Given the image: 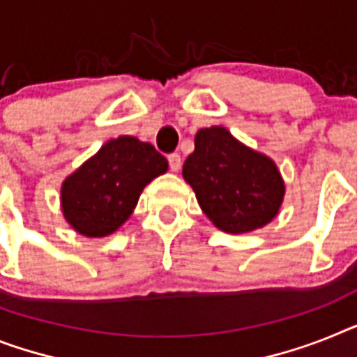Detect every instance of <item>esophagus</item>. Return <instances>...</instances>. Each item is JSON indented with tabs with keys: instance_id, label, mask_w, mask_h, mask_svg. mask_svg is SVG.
Here are the masks:
<instances>
[{
	"instance_id": "1",
	"label": "esophagus",
	"mask_w": 357,
	"mask_h": 357,
	"mask_svg": "<svg viewBox=\"0 0 357 357\" xmlns=\"http://www.w3.org/2000/svg\"><path fill=\"white\" fill-rule=\"evenodd\" d=\"M169 167L172 172H178L181 169V155L179 154H170L169 155Z\"/></svg>"
}]
</instances>
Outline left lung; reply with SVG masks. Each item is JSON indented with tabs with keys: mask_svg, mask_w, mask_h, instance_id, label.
Returning a JSON list of instances; mask_svg holds the SVG:
<instances>
[{
	"mask_svg": "<svg viewBox=\"0 0 357 357\" xmlns=\"http://www.w3.org/2000/svg\"><path fill=\"white\" fill-rule=\"evenodd\" d=\"M183 178L208 220L229 234L271 223L285 194L274 161L239 143L223 127L202 128L196 134Z\"/></svg>",
	"mask_w": 357,
	"mask_h": 357,
	"instance_id": "obj_1",
	"label": "left lung"
}]
</instances>
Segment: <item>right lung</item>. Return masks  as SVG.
I'll return each mask as SVG.
<instances>
[{
    "label": "right lung",
    "mask_w": 357,
    "mask_h": 357,
    "mask_svg": "<svg viewBox=\"0 0 357 357\" xmlns=\"http://www.w3.org/2000/svg\"><path fill=\"white\" fill-rule=\"evenodd\" d=\"M167 169V158L151 143L132 136L110 139L65 179V220L89 238L112 234L130 218L143 188Z\"/></svg>",
    "instance_id": "1"
}]
</instances>
